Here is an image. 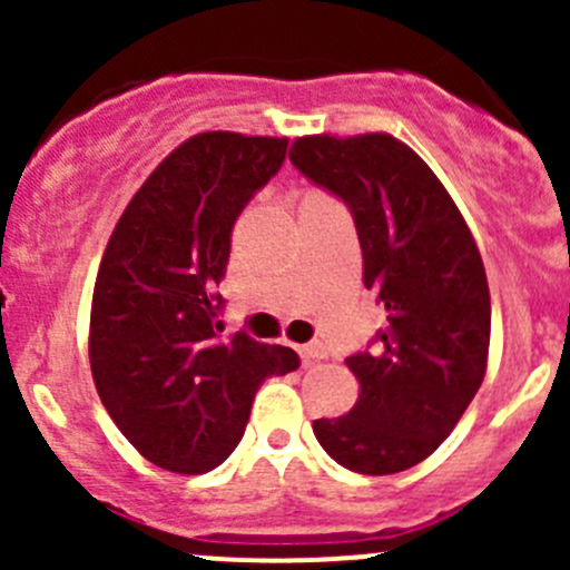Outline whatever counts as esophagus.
Returning a JSON list of instances; mask_svg holds the SVG:
<instances>
[{"label": "esophagus", "mask_w": 570, "mask_h": 570, "mask_svg": "<svg viewBox=\"0 0 570 570\" xmlns=\"http://www.w3.org/2000/svg\"><path fill=\"white\" fill-rule=\"evenodd\" d=\"M297 353H301L303 361H320V358H325L327 350L322 347L320 342H308V344H301V347H297Z\"/></svg>", "instance_id": "34e87169"}]
</instances>
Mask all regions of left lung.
<instances>
[{
	"label": "left lung",
	"mask_w": 570,
	"mask_h": 570,
	"mask_svg": "<svg viewBox=\"0 0 570 570\" xmlns=\"http://www.w3.org/2000/svg\"><path fill=\"white\" fill-rule=\"evenodd\" d=\"M289 163L344 200L364 253V286L386 325L347 358L361 396L317 419L338 465L396 474L439 450L485 377L491 295L474 237L433 170L392 135L297 137Z\"/></svg>",
	"instance_id": "left-lung-1"
}]
</instances>
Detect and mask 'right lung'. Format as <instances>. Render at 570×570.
Listing matches in <instances>:
<instances>
[{
	"mask_svg": "<svg viewBox=\"0 0 570 570\" xmlns=\"http://www.w3.org/2000/svg\"><path fill=\"white\" fill-rule=\"evenodd\" d=\"M286 137L204 131L146 178L109 237L90 308V370L120 433L176 474L217 469L243 441L264 377L295 350L220 338L232 228L281 170Z\"/></svg>",
	"mask_w": 570,
	"mask_h": 570,
	"instance_id": "1",
	"label": "right lung"
}]
</instances>
